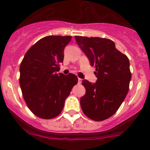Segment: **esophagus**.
<instances>
[{"instance_id": "esophagus-1", "label": "esophagus", "mask_w": 150, "mask_h": 150, "mask_svg": "<svg viewBox=\"0 0 150 150\" xmlns=\"http://www.w3.org/2000/svg\"><path fill=\"white\" fill-rule=\"evenodd\" d=\"M81 83H82V79H80V78H78V83H79V84H80Z\"/></svg>"}]
</instances>
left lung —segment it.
Returning a JSON list of instances; mask_svg holds the SVG:
<instances>
[{
  "instance_id": "obj_1",
  "label": "left lung",
  "mask_w": 150,
  "mask_h": 150,
  "mask_svg": "<svg viewBox=\"0 0 150 150\" xmlns=\"http://www.w3.org/2000/svg\"><path fill=\"white\" fill-rule=\"evenodd\" d=\"M76 41L95 66L96 83L86 79L82 83L86 94L80 99L84 114L95 121L105 120L118 110L125 100L132 74L128 57L107 38L76 36Z\"/></svg>"
}]
</instances>
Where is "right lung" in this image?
Instances as JSON below:
<instances>
[{
  "label": "right lung",
  "instance_id": "1",
  "mask_svg": "<svg viewBox=\"0 0 150 150\" xmlns=\"http://www.w3.org/2000/svg\"><path fill=\"white\" fill-rule=\"evenodd\" d=\"M71 36H47L27 51L20 64L19 84L24 100L35 116L50 120L61 113L65 99L78 83L76 75L60 70L64 50Z\"/></svg>",
  "mask_w": 150,
  "mask_h": 150
}]
</instances>
